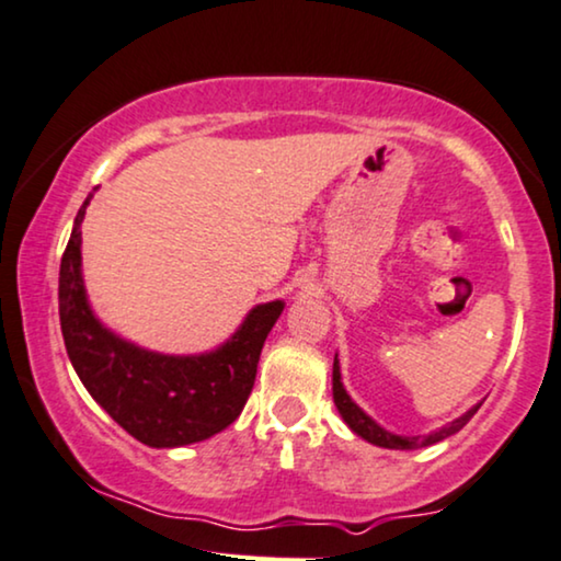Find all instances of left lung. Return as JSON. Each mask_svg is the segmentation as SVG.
<instances>
[{
  "instance_id": "obj_1",
  "label": "left lung",
  "mask_w": 561,
  "mask_h": 561,
  "mask_svg": "<svg viewBox=\"0 0 561 561\" xmlns=\"http://www.w3.org/2000/svg\"><path fill=\"white\" fill-rule=\"evenodd\" d=\"M331 386H333V403H336L339 414H342L346 427H350L357 437L367 439L370 445H378V448H388V450H416V448H427V445H435V443H439V439L456 435L458 430H463V424L469 422L481 407V401H479L477 407L463 411L458 420L448 422L445 427L432 430V432H427V435H396V432L386 430L382 424L375 422L373 416L367 414V411L359 407V403L354 401L350 393H346V388L342 382V367H339V354H333Z\"/></svg>"
}]
</instances>
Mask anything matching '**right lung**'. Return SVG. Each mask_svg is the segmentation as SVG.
Masks as SVG:
<instances>
[{"label":"right lung","mask_w":561,"mask_h":561,"mask_svg":"<svg viewBox=\"0 0 561 561\" xmlns=\"http://www.w3.org/2000/svg\"><path fill=\"white\" fill-rule=\"evenodd\" d=\"M77 211L59 268V321L69 363L88 393L150 448H183L230 427L251 396L261 350L285 300L259 302L215 350L165 354L111 331L90 308L82 279V219Z\"/></svg>","instance_id":"obj_1"}]
</instances>
